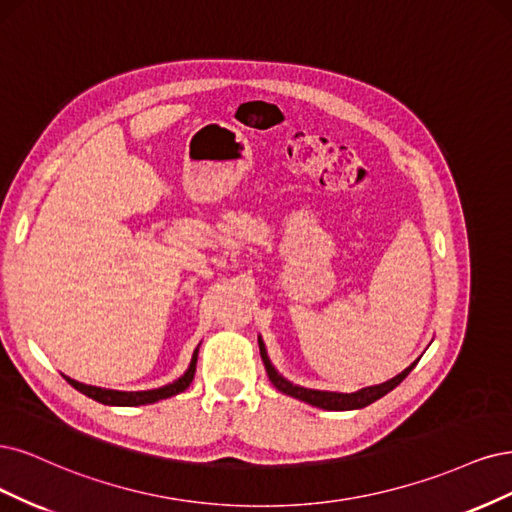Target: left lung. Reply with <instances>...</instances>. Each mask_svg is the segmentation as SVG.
I'll use <instances>...</instances> for the list:
<instances>
[{"label": "left lung", "mask_w": 512, "mask_h": 512, "mask_svg": "<svg viewBox=\"0 0 512 512\" xmlns=\"http://www.w3.org/2000/svg\"><path fill=\"white\" fill-rule=\"evenodd\" d=\"M259 353H261V361L263 366H266V372H268V378L272 381V385L283 391L287 395H291V398L295 400H302L310 406H317V408H323V410H357V408H364L376 400H381L383 395H387L391 389L398 387L404 378L410 374V370L417 366V361H412V364L400 372L398 376H393L391 381L387 383H381V385H372V387H364L359 389L355 393H336V391H319V389H306V387H300V385H293L289 383L287 378L280 376L276 372V368L272 366V361L268 357V351H266V344H263V340L259 338Z\"/></svg>", "instance_id": "1"}]
</instances>
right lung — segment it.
<instances>
[{"instance_id":"right-lung-1","label":"right lung","mask_w":512,"mask_h":512,"mask_svg":"<svg viewBox=\"0 0 512 512\" xmlns=\"http://www.w3.org/2000/svg\"><path fill=\"white\" fill-rule=\"evenodd\" d=\"M197 351H193L191 357V364L187 368V372L176 378L174 383L170 385H163L159 389H148V391H117V389H104V387H93V385H85V383H78L74 378L65 376V381H68L74 389H78L80 393H85L87 398L106 404V406H142V404H153L159 400H166L172 398L176 393H183L191 381H193V374H195V364H197Z\"/></svg>"}]
</instances>
